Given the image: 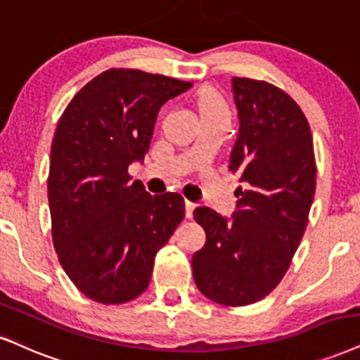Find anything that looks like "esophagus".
<instances>
[{"label":"esophagus","mask_w":360,"mask_h":360,"mask_svg":"<svg viewBox=\"0 0 360 360\" xmlns=\"http://www.w3.org/2000/svg\"><path fill=\"white\" fill-rule=\"evenodd\" d=\"M195 203H192V202H185V217H187V219L190 220V219H193V210H195Z\"/></svg>","instance_id":"obj_1"}]
</instances>
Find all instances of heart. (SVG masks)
Listing matches in <instances>:
<instances>
[{
    "instance_id": "1",
    "label": "heart",
    "mask_w": 360,
    "mask_h": 360,
    "mask_svg": "<svg viewBox=\"0 0 360 360\" xmlns=\"http://www.w3.org/2000/svg\"><path fill=\"white\" fill-rule=\"evenodd\" d=\"M198 106H200L202 117L203 115H229L224 98L212 86H203L198 91Z\"/></svg>"
}]
</instances>
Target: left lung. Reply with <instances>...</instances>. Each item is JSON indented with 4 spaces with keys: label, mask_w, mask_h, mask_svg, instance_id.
Wrapping results in <instances>:
<instances>
[{
    "label": "left lung",
    "mask_w": 360,
    "mask_h": 360,
    "mask_svg": "<svg viewBox=\"0 0 360 360\" xmlns=\"http://www.w3.org/2000/svg\"><path fill=\"white\" fill-rule=\"evenodd\" d=\"M240 130L230 170L240 173L233 221L208 207L193 212L207 233L193 281L229 307L259 302L281 283L309 221L316 192L312 133L300 106L269 82L232 78Z\"/></svg>",
    "instance_id": "1"
}]
</instances>
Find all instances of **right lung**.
<instances>
[{
  "mask_svg": "<svg viewBox=\"0 0 360 360\" xmlns=\"http://www.w3.org/2000/svg\"><path fill=\"white\" fill-rule=\"evenodd\" d=\"M190 86L112 68L88 82L58 120L48 173L53 245L70 281L95 302L143 294L155 255L184 220L181 195L152 197L128 167L148 152L160 106Z\"/></svg>",
  "mask_w": 360,
  "mask_h": 360,
  "instance_id": "right-lung-1",
  "label": "right lung"
}]
</instances>
